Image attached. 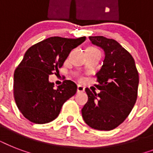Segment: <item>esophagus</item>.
I'll list each match as a JSON object with an SVG mask.
<instances>
[{
    "label": "esophagus",
    "mask_w": 153,
    "mask_h": 153,
    "mask_svg": "<svg viewBox=\"0 0 153 153\" xmlns=\"http://www.w3.org/2000/svg\"><path fill=\"white\" fill-rule=\"evenodd\" d=\"M85 91V87L82 85H78V87H77V91L78 93H82Z\"/></svg>",
    "instance_id": "1"
}]
</instances>
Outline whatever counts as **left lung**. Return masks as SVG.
<instances>
[{"mask_svg":"<svg viewBox=\"0 0 153 153\" xmlns=\"http://www.w3.org/2000/svg\"><path fill=\"white\" fill-rule=\"evenodd\" d=\"M89 39L104 51L105 59L96 74L100 93L86 88L88 101L82 115L92 128L111 130L126 120L135 105L139 74L133 56L118 42L102 36Z\"/></svg>","mask_w":153,"mask_h":153,"instance_id":"1","label":"left lung"}]
</instances>
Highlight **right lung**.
Masks as SVG:
<instances>
[{
	"mask_svg": "<svg viewBox=\"0 0 153 153\" xmlns=\"http://www.w3.org/2000/svg\"><path fill=\"white\" fill-rule=\"evenodd\" d=\"M86 37L67 39L50 37L27 49L14 72L13 91L23 116L36 124L55 120L64 102L76 94L77 85L65 80L56 89L49 75L56 74L72 49L82 44Z\"/></svg>",
	"mask_w": 153,
	"mask_h": 153,
	"instance_id": "1",
	"label": "right lung"
}]
</instances>
